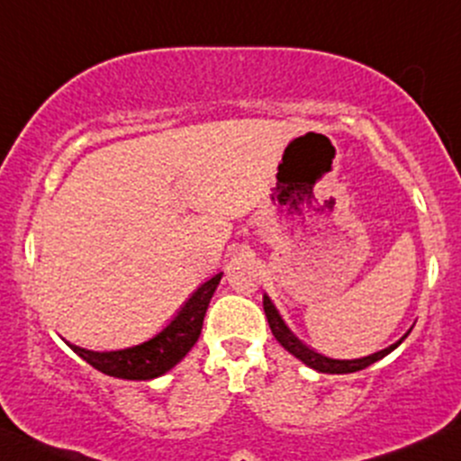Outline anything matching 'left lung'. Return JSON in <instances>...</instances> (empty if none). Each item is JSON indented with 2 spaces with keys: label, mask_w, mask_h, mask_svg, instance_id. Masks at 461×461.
Returning <instances> with one entry per match:
<instances>
[{
  "label": "left lung",
  "mask_w": 461,
  "mask_h": 461,
  "mask_svg": "<svg viewBox=\"0 0 461 461\" xmlns=\"http://www.w3.org/2000/svg\"><path fill=\"white\" fill-rule=\"evenodd\" d=\"M262 306H265L267 321H269V328H271L273 337L277 339V343H280L285 350L291 352L293 357L300 358L302 363H306L308 367H312V370L323 372V374H350V372L366 370L367 366L381 361V358L387 357L389 352L396 350V348L401 346L404 339H407L409 332H411V328H409V330L404 332V335L398 339L396 343H392V346L385 348V350H381V352L367 354V357H361V358H330V357H323V354H320V352H315L312 348H308L304 341H300V339L293 335V330L286 326V321L282 320L280 311H277L276 304H273L271 297L267 295V293H265V297H262Z\"/></svg>",
  "instance_id": "left-lung-1"
}]
</instances>
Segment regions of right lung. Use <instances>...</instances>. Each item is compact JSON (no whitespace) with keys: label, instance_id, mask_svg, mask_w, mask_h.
I'll list each match as a JSON object with an SVG mask.
<instances>
[{"label":"right lung","instance_id":"add662e5","mask_svg":"<svg viewBox=\"0 0 461 461\" xmlns=\"http://www.w3.org/2000/svg\"><path fill=\"white\" fill-rule=\"evenodd\" d=\"M221 277L222 271L205 280L188 297V302L179 308V312L170 320L168 326L161 328L149 341L124 348V350L109 352H95L74 346L69 341L65 343L83 361H87L91 367L107 374V376L126 378V381H150V378L161 376V374L173 370L176 363L192 350V346L199 341L205 311L210 306V300L214 295L216 286H219Z\"/></svg>","mask_w":461,"mask_h":461}]
</instances>
